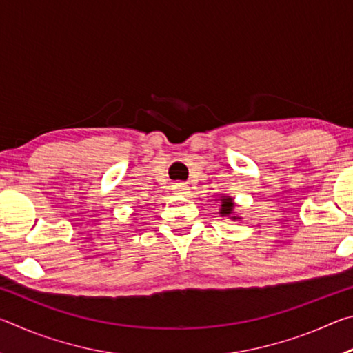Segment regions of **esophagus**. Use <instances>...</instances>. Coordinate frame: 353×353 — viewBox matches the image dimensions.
<instances>
[{
	"label": "esophagus",
	"mask_w": 353,
	"mask_h": 353,
	"mask_svg": "<svg viewBox=\"0 0 353 353\" xmlns=\"http://www.w3.org/2000/svg\"><path fill=\"white\" fill-rule=\"evenodd\" d=\"M174 188L179 194H185V193H188V185L187 183H183V182H179V183H176Z\"/></svg>",
	"instance_id": "34e87169"
}]
</instances>
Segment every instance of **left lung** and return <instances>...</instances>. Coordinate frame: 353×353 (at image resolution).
Segmentation results:
<instances>
[{
    "mask_svg": "<svg viewBox=\"0 0 353 353\" xmlns=\"http://www.w3.org/2000/svg\"><path fill=\"white\" fill-rule=\"evenodd\" d=\"M221 201H223V204H221V214H230L232 208H234V201H232V198H224Z\"/></svg>",
    "mask_w": 353,
    "mask_h": 353,
    "instance_id": "left-lung-1",
    "label": "left lung"
}]
</instances>
